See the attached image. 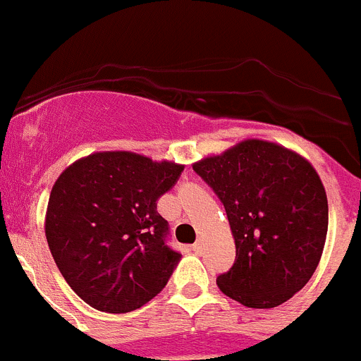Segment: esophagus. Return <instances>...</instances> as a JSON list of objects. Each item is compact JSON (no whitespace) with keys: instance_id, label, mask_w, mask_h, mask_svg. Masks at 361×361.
Returning <instances> with one entry per match:
<instances>
[{"instance_id":"obj_1","label":"esophagus","mask_w":361,"mask_h":361,"mask_svg":"<svg viewBox=\"0 0 361 361\" xmlns=\"http://www.w3.org/2000/svg\"><path fill=\"white\" fill-rule=\"evenodd\" d=\"M192 251H194V252H201V251H203V242L197 240L196 244H192Z\"/></svg>"}]
</instances>
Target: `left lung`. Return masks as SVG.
Returning <instances> with one entry per match:
<instances>
[{"label": "left lung", "instance_id": "8db88e82", "mask_svg": "<svg viewBox=\"0 0 361 361\" xmlns=\"http://www.w3.org/2000/svg\"><path fill=\"white\" fill-rule=\"evenodd\" d=\"M224 204L235 240L222 294L247 308L283 305L312 278L328 235V197L313 165L295 151L245 139L192 164Z\"/></svg>", "mask_w": 361, "mask_h": 361}]
</instances>
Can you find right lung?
<instances>
[{"label": "right lung", "instance_id": "obj_1", "mask_svg": "<svg viewBox=\"0 0 361 361\" xmlns=\"http://www.w3.org/2000/svg\"><path fill=\"white\" fill-rule=\"evenodd\" d=\"M183 165L131 151H97L71 164L49 194L44 230L76 295L99 312L126 313L167 285L180 252L165 245L157 212Z\"/></svg>", "mask_w": 361, "mask_h": 361}]
</instances>
